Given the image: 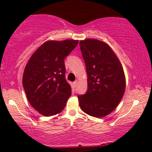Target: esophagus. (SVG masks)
<instances>
[{
  "instance_id": "1",
  "label": "esophagus",
  "mask_w": 152,
  "mask_h": 152,
  "mask_svg": "<svg viewBox=\"0 0 152 152\" xmlns=\"http://www.w3.org/2000/svg\"><path fill=\"white\" fill-rule=\"evenodd\" d=\"M78 80H76V81H75L74 82V86H77V84H78Z\"/></svg>"
}]
</instances>
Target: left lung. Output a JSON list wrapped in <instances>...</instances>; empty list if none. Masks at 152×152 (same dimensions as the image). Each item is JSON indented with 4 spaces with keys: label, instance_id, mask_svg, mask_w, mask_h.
I'll return each instance as SVG.
<instances>
[{
    "label": "left lung",
    "instance_id": "obj_1",
    "mask_svg": "<svg viewBox=\"0 0 152 152\" xmlns=\"http://www.w3.org/2000/svg\"><path fill=\"white\" fill-rule=\"evenodd\" d=\"M88 76L86 93L78 95L83 112L101 118L116 109L125 91V76L121 63L103 41L86 39L79 43Z\"/></svg>",
    "mask_w": 152,
    "mask_h": 152
}]
</instances>
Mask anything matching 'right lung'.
<instances>
[{"label":"right lung","instance_id":"right-lung-1","mask_svg":"<svg viewBox=\"0 0 152 152\" xmlns=\"http://www.w3.org/2000/svg\"><path fill=\"white\" fill-rule=\"evenodd\" d=\"M78 41H49L31 56L23 76L28 101L45 116L58 114L71 95L66 79L64 59L76 48Z\"/></svg>","mask_w":152,"mask_h":152}]
</instances>
